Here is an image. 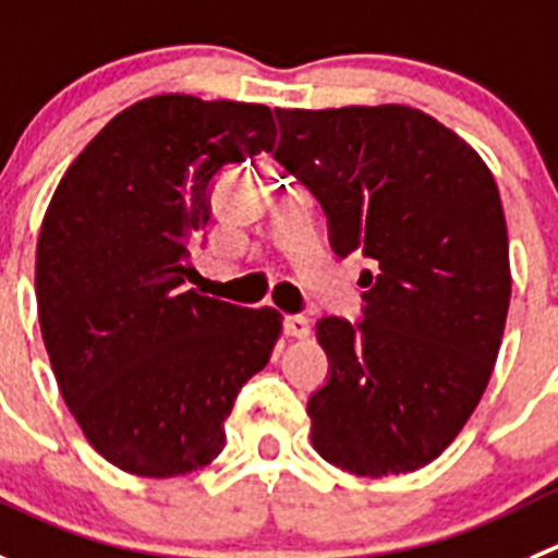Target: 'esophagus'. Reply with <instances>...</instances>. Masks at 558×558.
Instances as JSON below:
<instances>
[{
	"mask_svg": "<svg viewBox=\"0 0 558 558\" xmlns=\"http://www.w3.org/2000/svg\"><path fill=\"white\" fill-rule=\"evenodd\" d=\"M283 330H286V336H291V338H308L311 336V322L305 319V316H300V314L286 316Z\"/></svg>",
	"mask_w": 558,
	"mask_h": 558,
	"instance_id": "obj_1",
	"label": "esophagus"
}]
</instances>
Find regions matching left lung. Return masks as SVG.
<instances>
[{
	"instance_id": "1",
	"label": "left lung",
	"mask_w": 558,
	"mask_h": 558,
	"mask_svg": "<svg viewBox=\"0 0 558 558\" xmlns=\"http://www.w3.org/2000/svg\"><path fill=\"white\" fill-rule=\"evenodd\" d=\"M275 159L322 203L336 255L361 250L363 319L325 316L330 379L311 444L355 476L429 465L490 383L512 275L501 195L482 156L402 104L275 109Z\"/></svg>"
}]
</instances>
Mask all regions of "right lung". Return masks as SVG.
I'll use <instances>...</instances> for the list:
<instances>
[{"label":"right lung","mask_w":558,"mask_h":558,"mask_svg":"<svg viewBox=\"0 0 558 558\" xmlns=\"http://www.w3.org/2000/svg\"><path fill=\"white\" fill-rule=\"evenodd\" d=\"M275 132L264 104L145 98L90 140L46 208L35 255L46 352L76 424L121 471L208 465L239 390L269 363L283 316L186 280L215 175L272 148Z\"/></svg>","instance_id":"obj_1"}]
</instances>
